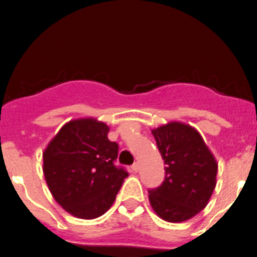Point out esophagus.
Instances as JSON below:
<instances>
[{
  "mask_svg": "<svg viewBox=\"0 0 257 257\" xmlns=\"http://www.w3.org/2000/svg\"><path fill=\"white\" fill-rule=\"evenodd\" d=\"M131 169H133V171H134V172H138V171H139V169H140L139 163H138V162L134 163V165L131 166Z\"/></svg>",
  "mask_w": 257,
  "mask_h": 257,
  "instance_id": "34e87169",
  "label": "esophagus"
}]
</instances>
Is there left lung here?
Wrapping results in <instances>:
<instances>
[{"instance_id":"left-lung-1","label":"left lung","mask_w":257,"mask_h":257,"mask_svg":"<svg viewBox=\"0 0 257 257\" xmlns=\"http://www.w3.org/2000/svg\"><path fill=\"white\" fill-rule=\"evenodd\" d=\"M165 160V180L149 189V202L161 219L181 222L207 206L216 187L217 163L196 128L171 122L152 131Z\"/></svg>"}]
</instances>
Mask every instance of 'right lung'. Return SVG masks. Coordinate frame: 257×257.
Masks as SVG:
<instances>
[{"label":"right lung","mask_w":257,"mask_h":257,"mask_svg":"<svg viewBox=\"0 0 257 257\" xmlns=\"http://www.w3.org/2000/svg\"><path fill=\"white\" fill-rule=\"evenodd\" d=\"M109 127L94 118L61 127L44 152L47 187L61 207L79 219H95L110 208L128 172L114 162L118 144Z\"/></svg>","instance_id":"1"}]
</instances>
